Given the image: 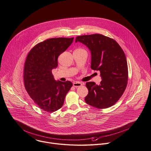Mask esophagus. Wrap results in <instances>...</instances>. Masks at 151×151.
I'll list each match as a JSON object with an SVG mask.
<instances>
[{"instance_id": "obj_1", "label": "esophagus", "mask_w": 151, "mask_h": 151, "mask_svg": "<svg viewBox=\"0 0 151 151\" xmlns=\"http://www.w3.org/2000/svg\"><path fill=\"white\" fill-rule=\"evenodd\" d=\"M82 85H83V83H82V82H78V81L75 82H73V86L74 87H76V88H77V87H80V86H82Z\"/></svg>"}]
</instances>
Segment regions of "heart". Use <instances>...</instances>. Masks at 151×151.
<instances>
[{"label":"heart","mask_w":151,"mask_h":151,"mask_svg":"<svg viewBox=\"0 0 151 151\" xmlns=\"http://www.w3.org/2000/svg\"><path fill=\"white\" fill-rule=\"evenodd\" d=\"M79 49V50H83V49Z\"/></svg>","instance_id":"b5f03b06"}]
</instances>
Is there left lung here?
Listing matches in <instances>:
<instances>
[{"instance_id":"obj_1","label":"left lung","mask_w":151,"mask_h":151,"mask_svg":"<svg viewBox=\"0 0 151 151\" xmlns=\"http://www.w3.org/2000/svg\"><path fill=\"white\" fill-rule=\"evenodd\" d=\"M77 42L89 49L91 68L99 70L102 78L99 85L86 82V103L98 109L113 106L123 95L128 83V69L124 50L114 39L101 34L79 36L76 37Z\"/></svg>"}]
</instances>
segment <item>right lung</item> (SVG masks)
Wrapping results in <instances>:
<instances>
[{
    "label": "right lung",
    "instance_id": "obj_1",
    "mask_svg": "<svg viewBox=\"0 0 151 151\" xmlns=\"http://www.w3.org/2000/svg\"><path fill=\"white\" fill-rule=\"evenodd\" d=\"M73 40V37L48 39L36 45L26 57L23 69L25 89L39 108L47 112L61 108L73 85L70 81H56L52 72L58 66V56Z\"/></svg>",
    "mask_w": 151,
    "mask_h": 151
}]
</instances>
